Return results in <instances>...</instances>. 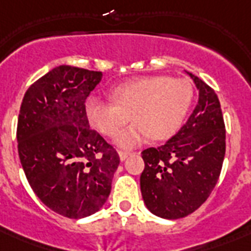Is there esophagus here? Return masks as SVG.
Instances as JSON below:
<instances>
[{
  "label": "esophagus",
  "instance_id": "34e87169",
  "mask_svg": "<svg viewBox=\"0 0 251 251\" xmlns=\"http://www.w3.org/2000/svg\"><path fill=\"white\" fill-rule=\"evenodd\" d=\"M130 153L129 152H125V151H118V156H120V160L121 161H125L127 159Z\"/></svg>",
  "mask_w": 251,
  "mask_h": 251
}]
</instances>
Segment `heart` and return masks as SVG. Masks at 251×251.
<instances>
[{
	"label": "heart",
	"mask_w": 251,
	"mask_h": 251,
	"mask_svg": "<svg viewBox=\"0 0 251 251\" xmlns=\"http://www.w3.org/2000/svg\"><path fill=\"white\" fill-rule=\"evenodd\" d=\"M114 102L91 96L84 102L88 121L105 135H114L130 116L134 122L114 138L120 149L142 145L151 135L168 139L182 125L193 101V87L182 78L164 75L138 78L117 86L112 92Z\"/></svg>",
	"instance_id": "b5f03b06"
}]
</instances>
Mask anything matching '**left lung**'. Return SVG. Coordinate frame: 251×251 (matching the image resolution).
<instances>
[{
    "mask_svg": "<svg viewBox=\"0 0 251 251\" xmlns=\"http://www.w3.org/2000/svg\"><path fill=\"white\" fill-rule=\"evenodd\" d=\"M199 91L186 124L165 145L142 152L141 191L159 218H185L206 202L218 182L226 155V126L218 95L186 72Z\"/></svg>",
    "mask_w": 251,
    "mask_h": 251,
    "instance_id": "1",
    "label": "left lung"
}]
</instances>
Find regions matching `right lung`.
<instances>
[{"label":"right lung","mask_w":251,"mask_h":251,"mask_svg":"<svg viewBox=\"0 0 251 251\" xmlns=\"http://www.w3.org/2000/svg\"><path fill=\"white\" fill-rule=\"evenodd\" d=\"M100 72L61 65L25 92L18 118V152L37 198L65 218L98 212L110 194L117 151L90 127L84 102Z\"/></svg>","instance_id":"1"}]
</instances>
